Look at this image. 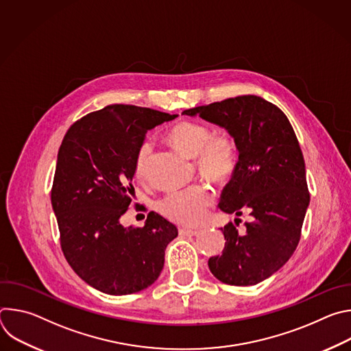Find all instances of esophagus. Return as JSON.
Instances as JSON below:
<instances>
[{
	"label": "esophagus",
	"mask_w": 351,
	"mask_h": 351,
	"mask_svg": "<svg viewBox=\"0 0 351 351\" xmlns=\"http://www.w3.org/2000/svg\"><path fill=\"white\" fill-rule=\"evenodd\" d=\"M179 234L180 236H197L198 230L195 229H189V228H180L179 229Z\"/></svg>",
	"instance_id": "obj_1"
}]
</instances>
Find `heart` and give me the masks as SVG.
<instances>
[{
	"label": "heart",
	"instance_id": "1",
	"mask_svg": "<svg viewBox=\"0 0 351 351\" xmlns=\"http://www.w3.org/2000/svg\"><path fill=\"white\" fill-rule=\"evenodd\" d=\"M213 136L211 129L199 122L182 121L169 133L171 141L182 152L197 158L199 172L214 182H226L236 168V145L228 136ZM152 153V144L144 143L136 157V173L141 176L147 158ZM214 202V193L207 186H197L182 191H173L161 198L157 208L167 219L193 226L202 221Z\"/></svg>",
	"mask_w": 351,
	"mask_h": 351
}]
</instances>
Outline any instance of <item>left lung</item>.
<instances>
[{
	"instance_id": "8db88e82",
	"label": "left lung",
	"mask_w": 351,
	"mask_h": 351,
	"mask_svg": "<svg viewBox=\"0 0 351 351\" xmlns=\"http://www.w3.org/2000/svg\"><path fill=\"white\" fill-rule=\"evenodd\" d=\"M183 114L217 125L233 138L239 161L219 208L236 217L248 211L253 217L243 234L232 222L221 228L225 248L208 260L210 271L228 285H257L293 256L310 206L295 133L287 117L258 95H239Z\"/></svg>"
}]
</instances>
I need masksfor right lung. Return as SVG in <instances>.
I'll return each instance as SVG.
<instances>
[{
	"label": "right lung",
	"mask_w": 351,
	"mask_h": 351,
	"mask_svg": "<svg viewBox=\"0 0 351 351\" xmlns=\"http://www.w3.org/2000/svg\"><path fill=\"white\" fill-rule=\"evenodd\" d=\"M149 108L112 104L73 123L58 152L51 204L62 252L91 287L111 294L153 285L178 229L157 213L143 228L123 226L134 189L136 157L148 130L173 121Z\"/></svg>",
	"instance_id": "1"
}]
</instances>
